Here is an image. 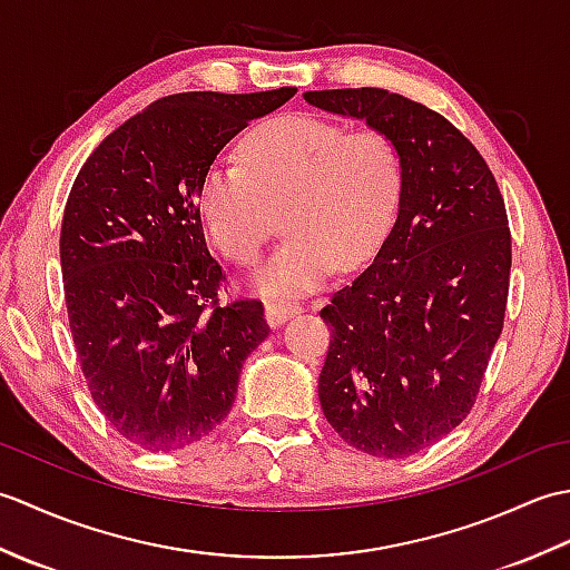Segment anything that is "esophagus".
Returning a JSON list of instances; mask_svg holds the SVG:
<instances>
[{"instance_id":"obj_1","label":"esophagus","mask_w":570,"mask_h":570,"mask_svg":"<svg viewBox=\"0 0 570 570\" xmlns=\"http://www.w3.org/2000/svg\"><path fill=\"white\" fill-rule=\"evenodd\" d=\"M298 313H301V306L292 304V301H269V304H266V321H269L272 328H276V325H282L288 318L298 316Z\"/></svg>"}]
</instances>
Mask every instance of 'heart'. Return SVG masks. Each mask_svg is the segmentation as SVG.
<instances>
[{"instance_id": "obj_1", "label": "heart", "mask_w": 570, "mask_h": 570, "mask_svg": "<svg viewBox=\"0 0 570 570\" xmlns=\"http://www.w3.org/2000/svg\"><path fill=\"white\" fill-rule=\"evenodd\" d=\"M239 161L205 171L198 210L213 245L242 269L262 259L284 213L288 239L257 276L264 294H308L335 266L370 262L390 235L404 186L390 131L278 115L247 131Z\"/></svg>"}]
</instances>
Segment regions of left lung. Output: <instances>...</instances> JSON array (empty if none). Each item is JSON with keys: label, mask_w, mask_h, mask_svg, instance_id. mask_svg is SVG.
Returning <instances> with one entry per match:
<instances>
[{"label": "left lung", "mask_w": 570, "mask_h": 570, "mask_svg": "<svg viewBox=\"0 0 570 570\" xmlns=\"http://www.w3.org/2000/svg\"><path fill=\"white\" fill-rule=\"evenodd\" d=\"M321 110L367 119L396 139L404 186L377 257L331 296L323 414L345 443L406 458L475 406L510 294L504 198L472 141L439 112L390 90H313Z\"/></svg>", "instance_id": "left-lung-1"}]
</instances>
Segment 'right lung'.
I'll use <instances>...</instances> for the list:
<instances>
[{
	"mask_svg": "<svg viewBox=\"0 0 570 570\" xmlns=\"http://www.w3.org/2000/svg\"><path fill=\"white\" fill-rule=\"evenodd\" d=\"M178 92L151 102L82 164L60 225L68 323L92 402L144 451H178L235 404L242 362L269 325L257 298L220 304L198 188L249 119L294 98Z\"/></svg>",
	"mask_w": 570,
	"mask_h": 570,
	"instance_id": "right-lung-1",
	"label": "right lung"
}]
</instances>
